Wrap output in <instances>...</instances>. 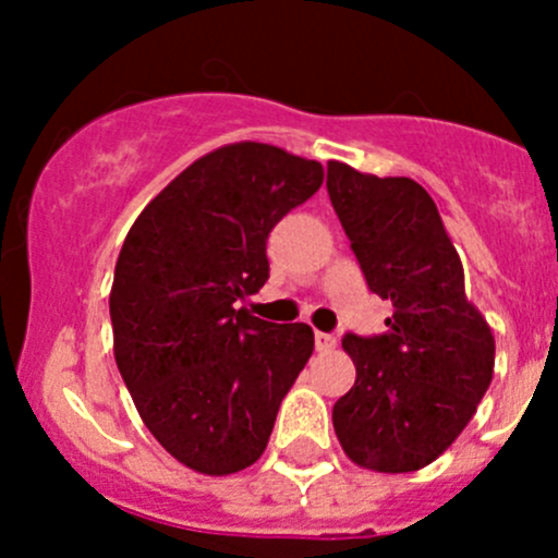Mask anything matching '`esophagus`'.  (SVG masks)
Returning <instances> with one entry per match:
<instances>
[{"instance_id": "esophagus-1", "label": "esophagus", "mask_w": 558, "mask_h": 558, "mask_svg": "<svg viewBox=\"0 0 558 558\" xmlns=\"http://www.w3.org/2000/svg\"><path fill=\"white\" fill-rule=\"evenodd\" d=\"M335 345H337L335 335H326V331H315V348H318V351H331Z\"/></svg>"}]
</instances>
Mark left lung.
Masks as SVG:
<instances>
[{
	"label": "left lung",
	"instance_id": "1",
	"mask_svg": "<svg viewBox=\"0 0 558 558\" xmlns=\"http://www.w3.org/2000/svg\"><path fill=\"white\" fill-rule=\"evenodd\" d=\"M326 191L369 291L393 307L384 335L342 337L356 384L331 410L337 440L367 470H421L475 415L494 335L466 302L459 253L415 180L329 161Z\"/></svg>",
	"mask_w": 558,
	"mask_h": 558
}]
</instances>
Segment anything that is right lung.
<instances>
[{
	"label": "right lung",
	"instance_id": "right-lung-1",
	"mask_svg": "<svg viewBox=\"0 0 558 558\" xmlns=\"http://www.w3.org/2000/svg\"><path fill=\"white\" fill-rule=\"evenodd\" d=\"M324 183L318 161L264 143L196 159L140 213L110 291L121 378L180 464L232 475L267 448L313 353L307 324L238 307L269 278L275 223Z\"/></svg>",
	"mask_w": 558,
	"mask_h": 558
}]
</instances>
